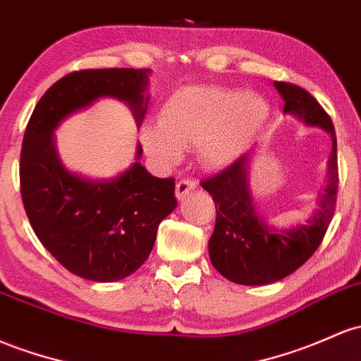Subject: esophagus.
I'll use <instances>...</instances> for the list:
<instances>
[{
	"label": "esophagus",
	"instance_id": "1",
	"mask_svg": "<svg viewBox=\"0 0 361 361\" xmlns=\"http://www.w3.org/2000/svg\"><path fill=\"white\" fill-rule=\"evenodd\" d=\"M197 188V181H193V180H180L176 183V199L178 200H183L185 197L188 195L190 192H192V190H195Z\"/></svg>",
	"mask_w": 361,
	"mask_h": 361
}]
</instances>
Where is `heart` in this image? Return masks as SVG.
Returning a JSON list of instances; mask_svg holds the SVG:
<instances>
[{"mask_svg": "<svg viewBox=\"0 0 361 361\" xmlns=\"http://www.w3.org/2000/svg\"><path fill=\"white\" fill-rule=\"evenodd\" d=\"M271 106L257 92L233 87L192 85L176 90L162 106L157 125H145L149 154L176 162L181 149L197 147L205 168L223 169L238 161L264 130Z\"/></svg>", "mask_w": 361, "mask_h": 361, "instance_id": "1", "label": "heart"}]
</instances>
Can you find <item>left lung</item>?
<instances>
[{
    "instance_id": "obj_1",
    "label": "left lung",
    "mask_w": 361,
    "mask_h": 361,
    "mask_svg": "<svg viewBox=\"0 0 361 361\" xmlns=\"http://www.w3.org/2000/svg\"><path fill=\"white\" fill-rule=\"evenodd\" d=\"M274 85L284 99V113L295 114L307 125L320 126L331 133L327 187L320 195V207L308 224L290 231H276L253 209L247 183L248 154L202 181V188L211 193L216 205V226L209 240L211 262L226 279L245 286L276 283L302 267L322 243L338 200V144L331 116L300 85L290 82H274Z\"/></svg>"
}]
</instances>
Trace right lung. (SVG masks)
Masks as SVG:
<instances>
[{"label":"right lung","instance_id":"obj_1","mask_svg":"<svg viewBox=\"0 0 361 361\" xmlns=\"http://www.w3.org/2000/svg\"><path fill=\"white\" fill-rule=\"evenodd\" d=\"M149 70H78L59 78L35 104L20 152V193L46 250L71 274L111 283L147 260L157 228L176 207L174 178H156L140 162L109 181L66 171L54 149L59 121L99 97L125 101L137 121L147 111ZM142 147H138L137 159Z\"/></svg>","mask_w":361,"mask_h":361}]
</instances>
